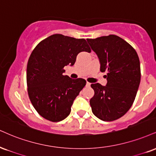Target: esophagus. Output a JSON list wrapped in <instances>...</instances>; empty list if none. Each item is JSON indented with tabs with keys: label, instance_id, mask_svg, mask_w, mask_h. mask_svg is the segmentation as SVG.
Listing matches in <instances>:
<instances>
[{
	"label": "esophagus",
	"instance_id": "1",
	"mask_svg": "<svg viewBox=\"0 0 156 156\" xmlns=\"http://www.w3.org/2000/svg\"><path fill=\"white\" fill-rule=\"evenodd\" d=\"M86 86H91V83H89V82H86Z\"/></svg>",
	"mask_w": 156,
	"mask_h": 156
}]
</instances>
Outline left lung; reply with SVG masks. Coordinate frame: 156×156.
I'll return each instance as SVG.
<instances>
[{
    "label": "left lung",
    "instance_id": "1",
    "mask_svg": "<svg viewBox=\"0 0 156 156\" xmlns=\"http://www.w3.org/2000/svg\"><path fill=\"white\" fill-rule=\"evenodd\" d=\"M86 40L99 58L100 71L107 72L105 86L91 85L94 91L90 99L92 112L102 121H115L134 102L141 78L140 59L134 48L117 35Z\"/></svg>",
    "mask_w": 156,
    "mask_h": 156
}]
</instances>
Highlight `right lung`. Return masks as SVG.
<instances>
[{
	"label": "right lung",
	"instance_id": "right-lung-1",
	"mask_svg": "<svg viewBox=\"0 0 156 156\" xmlns=\"http://www.w3.org/2000/svg\"><path fill=\"white\" fill-rule=\"evenodd\" d=\"M81 51H91L85 39L54 34L39 43L32 52L27 66L28 95L44 119L58 122L70 115L86 81L64 76V67L73 66Z\"/></svg>",
	"mask_w": 156,
	"mask_h": 156
}]
</instances>
